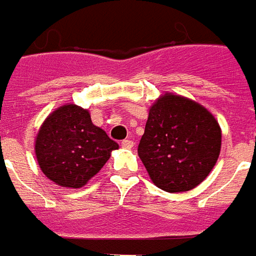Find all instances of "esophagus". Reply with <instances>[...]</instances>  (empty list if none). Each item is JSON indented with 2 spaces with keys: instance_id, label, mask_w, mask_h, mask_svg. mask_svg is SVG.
Instances as JSON below:
<instances>
[{
  "instance_id": "obj_1",
  "label": "esophagus",
  "mask_w": 256,
  "mask_h": 256,
  "mask_svg": "<svg viewBox=\"0 0 256 256\" xmlns=\"http://www.w3.org/2000/svg\"><path fill=\"white\" fill-rule=\"evenodd\" d=\"M121 146L124 148H134V142H132L131 139H125V140L121 142Z\"/></svg>"
}]
</instances>
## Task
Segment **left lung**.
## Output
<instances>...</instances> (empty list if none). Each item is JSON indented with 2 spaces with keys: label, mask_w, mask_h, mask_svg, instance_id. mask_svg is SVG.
<instances>
[{
  "label": "left lung",
  "mask_w": 256,
  "mask_h": 256,
  "mask_svg": "<svg viewBox=\"0 0 256 256\" xmlns=\"http://www.w3.org/2000/svg\"><path fill=\"white\" fill-rule=\"evenodd\" d=\"M222 132L206 108L166 94L148 110L138 154L153 183L170 193L194 189L218 161Z\"/></svg>",
  "instance_id": "8db88e82"
}]
</instances>
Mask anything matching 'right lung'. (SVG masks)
I'll use <instances>...</instances> for the list:
<instances>
[{"label":"right lung","mask_w":256,"mask_h":256,"mask_svg":"<svg viewBox=\"0 0 256 256\" xmlns=\"http://www.w3.org/2000/svg\"><path fill=\"white\" fill-rule=\"evenodd\" d=\"M118 144L92 124L90 112L64 104L45 120L36 138V157L44 175L63 188H82L100 171Z\"/></svg>","instance_id":"1"}]
</instances>
